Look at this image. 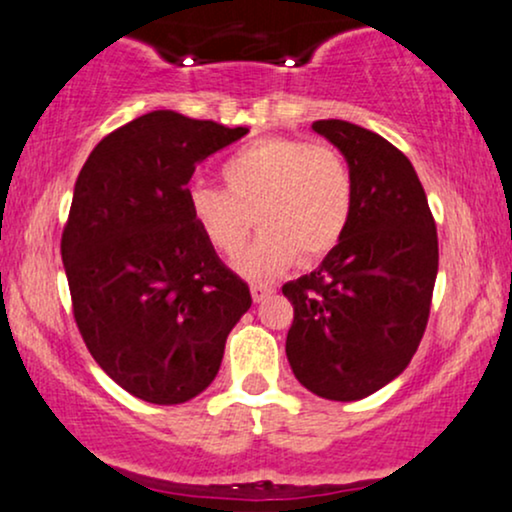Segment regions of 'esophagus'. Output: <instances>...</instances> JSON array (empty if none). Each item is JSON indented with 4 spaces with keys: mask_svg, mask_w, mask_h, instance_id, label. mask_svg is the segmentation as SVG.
I'll return each mask as SVG.
<instances>
[{
    "mask_svg": "<svg viewBox=\"0 0 512 512\" xmlns=\"http://www.w3.org/2000/svg\"><path fill=\"white\" fill-rule=\"evenodd\" d=\"M250 293H252V301L255 303H262L264 298H269L274 293V286L272 284H260V281H255V284L250 286Z\"/></svg>",
    "mask_w": 512,
    "mask_h": 512,
    "instance_id": "34e87169",
    "label": "esophagus"
}]
</instances>
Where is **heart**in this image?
I'll return each mask as SVG.
<instances>
[{
	"label": "heart",
	"instance_id": "obj_1",
	"mask_svg": "<svg viewBox=\"0 0 512 512\" xmlns=\"http://www.w3.org/2000/svg\"><path fill=\"white\" fill-rule=\"evenodd\" d=\"M226 190L192 185L187 209L204 240L233 257L255 219L264 231L236 267L248 279H274L298 257L313 262L337 248L354 211V178L344 156L301 139H262L228 156Z\"/></svg>",
	"mask_w": 512,
	"mask_h": 512
}]
</instances>
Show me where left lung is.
Masks as SVG:
<instances>
[{
  "label": "left lung",
  "instance_id": "1",
  "mask_svg": "<svg viewBox=\"0 0 512 512\" xmlns=\"http://www.w3.org/2000/svg\"><path fill=\"white\" fill-rule=\"evenodd\" d=\"M313 129L342 151L354 178L344 238L315 272L284 284L293 375L317 397L363 399L409 366L431 313L436 221L409 158L344 120Z\"/></svg>",
  "mask_w": 512,
  "mask_h": 512
}]
</instances>
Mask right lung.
Instances as JSON below:
<instances>
[{"instance_id": "right-lung-1", "label": "right lung", "mask_w": 512, "mask_h": 512, "mask_svg": "<svg viewBox=\"0 0 512 512\" xmlns=\"http://www.w3.org/2000/svg\"><path fill=\"white\" fill-rule=\"evenodd\" d=\"M245 134L154 110L103 137L76 178L62 233L76 327L98 366L144 402L207 390L252 305L187 209L197 163Z\"/></svg>"}]
</instances>
